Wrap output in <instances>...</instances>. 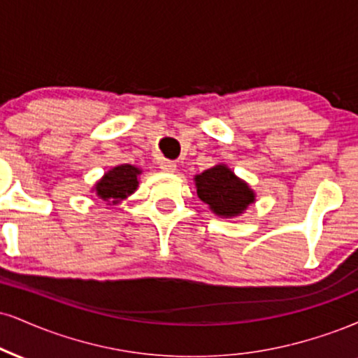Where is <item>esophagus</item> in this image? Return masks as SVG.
Returning a JSON list of instances; mask_svg holds the SVG:
<instances>
[{
	"label": "esophagus",
	"instance_id": "1",
	"mask_svg": "<svg viewBox=\"0 0 358 358\" xmlns=\"http://www.w3.org/2000/svg\"><path fill=\"white\" fill-rule=\"evenodd\" d=\"M160 168L163 171H168V173H171V171L176 170V163L171 162V160H162Z\"/></svg>",
	"mask_w": 358,
	"mask_h": 358
}]
</instances>
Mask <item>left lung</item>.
<instances>
[{"instance_id": "8db88e82", "label": "left lung", "mask_w": 358, "mask_h": 358, "mask_svg": "<svg viewBox=\"0 0 358 358\" xmlns=\"http://www.w3.org/2000/svg\"><path fill=\"white\" fill-rule=\"evenodd\" d=\"M195 182L200 200L220 217H236L255 200L248 185L236 178L225 165L208 168L195 176Z\"/></svg>"}]
</instances>
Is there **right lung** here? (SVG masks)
Instances as JSON below:
<instances>
[{"instance_id": "obj_1", "label": "right lung", "mask_w": 358, "mask_h": 358, "mask_svg": "<svg viewBox=\"0 0 358 358\" xmlns=\"http://www.w3.org/2000/svg\"><path fill=\"white\" fill-rule=\"evenodd\" d=\"M140 170L131 165H120L110 170L108 173L96 183V195L108 203H118L123 198L131 195L136 190Z\"/></svg>"}]
</instances>
